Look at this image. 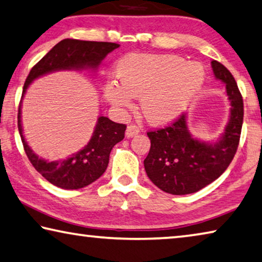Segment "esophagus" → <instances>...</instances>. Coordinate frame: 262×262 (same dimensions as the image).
<instances>
[{
  "label": "esophagus",
  "instance_id": "esophagus-1",
  "mask_svg": "<svg viewBox=\"0 0 262 262\" xmlns=\"http://www.w3.org/2000/svg\"><path fill=\"white\" fill-rule=\"evenodd\" d=\"M140 133V128L136 126V124H129L126 129V136L128 139L133 138V136H136Z\"/></svg>",
  "mask_w": 262,
  "mask_h": 262
}]
</instances>
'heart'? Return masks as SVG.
I'll use <instances>...</instances> for the list:
<instances>
[{"instance_id": "heart-1", "label": "heart", "mask_w": 262, "mask_h": 262, "mask_svg": "<svg viewBox=\"0 0 262 262\" xmlns=\"http://www.w3.org/2000/svg\"><path fill=\"white\" fill-rule=\"evenodd\" d=\"M118 81L103 87L106 100L116 110L132 106L141 97V110L150 123L164 124L188 110L203 84L205 72L198 63L175 55L124 56L116 64Z\"/></svg>"}]
</instances>
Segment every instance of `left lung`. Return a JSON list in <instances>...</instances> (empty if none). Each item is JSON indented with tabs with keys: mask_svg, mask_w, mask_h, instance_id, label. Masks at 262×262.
Masks as SVG:
<instances>
[{
	"mask_svg": "<svg viewBox=\"0 0 262 262\" xmlns=\"http://www.w3.org/2000/svg\"><path fill=\"white\" fill-rule=\"evenodd\" d=\"M214 76L226 85L231 102L230 121L217 143H206L191 136L185 114L171 124L150 130V150L144 160L148 177L164 192H197L225 171L239 146L244 120L242 93L232 73L217 60L211 61Z\"/></svg>",
	"mask_w": 262,
	"mask_h": 262,
	"instance_id": "1",
	"label": "left lung"
}]
</instances>
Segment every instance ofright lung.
I'll return each mask as SVG.
<instances>
[{"instance_id": "obj_1", "label": "right lung", "mask_w": 262, "mask_h": 262, "mask_svg": "<svg viewBox=\"0 0 262 262\" xmlns=\"http://www.w3.org/2000/svg\"><path fill=\"white\" fill-rule=\"evenodd\" d=\"M119 47V44L108 41L70 38L60 40L31 69L24 82L22 99L29 85L36 78L59 70L97 69L103 58ZM22 99L19 101L17 114L18 132L29 161L45 180L58 188L74 190L90 185L105 172L110 162L112 148L124 138L126 124L116 123L105 116H99L92 138L80 151L73 154L66 160L48 162L39 159L24 139L20 123Z\"/></svg>"}]
</instances>
